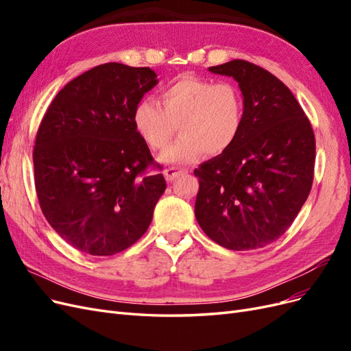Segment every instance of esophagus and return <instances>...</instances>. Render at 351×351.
I'll return each instance as SVG.
<instances>
[{"mask_svg": "<svg viewBox=\"0 0 351 351\" xmlns=\"http://www.w3.org/2000/svg\"><path fill=\"white\" fill-rule=\"evenodd\" d=\"M187 169L183 168H177V167H168L164 169V176L167 182H174L177 177H180L182 174H186Z\"/></svg>", "mask_w": 351, "mask_h": 351, "instance_id": "1", "label": "esophagus"}]
</instances>
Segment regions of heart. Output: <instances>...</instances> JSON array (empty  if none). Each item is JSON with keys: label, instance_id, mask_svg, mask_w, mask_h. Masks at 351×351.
Wrapping results in <instances>:
<instances>
[{"label": "heart", "instance_id": "obj_1", "mask_svg": "<svg viewBox=\"0 0 351 351\" xmlns=\"http://www.w3.org/2000/svg\"><path fill=\"white\" fill-rule=\"evenodd\" d=\"M161 105L143 99L133 112L134 129L154 151H165L182 130L183 136L165 152L168 162L186 164L204 152L219 155L239 139L244 123V101L231 82H214L183 74L159 95Z\"/></svg>", "mask_w": 351, "mask_h": 351}]
</instances>
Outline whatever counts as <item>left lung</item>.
Instances as JSON below:
<instances>
[{"instance_id": "8db88e82", "label": "left lung", "mask_w": 351, "mask_h": 351, "mask_svg": "<svg viewBox=\"0 0 351 351\" xmlns=\"http://www.w3.org/2000/svg\"><path fill=\"white\" fill-rule=\"evenodd\" d=\"M209 70L239 82L244 123L228 151L195 169V215L219 246L261 249L289 230L309 196L315 133L291 90L268 70L244 60Z\"/></svg>"}]
</instances>
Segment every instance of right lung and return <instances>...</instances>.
Segmentation results:
<instances>
[{
  "mask_svg": "<svg viewBox=\"0 0 351 351\" xmlns=\"http://www.w3.org/2000/svg\"><path fill=\"white\" fill-rule=\"evenodd\" d=\"M156 83L149 67L97 66L57 93L39 124L34 146L39 206L74 249L112 256L149 228L167 183L134 129L133 112Z\"/></svg>",
  "mask_w": 351,
  "mask_h": 351,
  "instance_id": "right-lung-1",
  "label": "right lung"
}]
</instances>
